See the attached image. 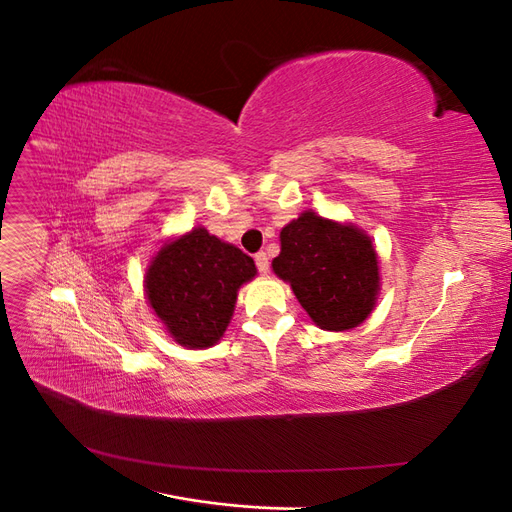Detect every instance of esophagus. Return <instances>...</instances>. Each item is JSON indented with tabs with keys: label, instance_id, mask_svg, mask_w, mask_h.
<instances>
[{
	"label": "esophagus",
	"instance_id": "esophagus-1",
	"mask_svg": "<svg viewBox=\"0 0 512 512\" xmlns=\"http://www.w3.org/2000/svg\"><path fill=\"white\" fill-rule=\"evenodd\" d=\"M254 260H256V267H258V271H260L262 275L269 273V258H267L265 252H258V254L254 256Z\"/></svg>",
	"mask_w": 512,
	"mask_h": 512
}]
</instances>
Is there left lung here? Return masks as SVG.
I'll return each instance as SVG.
<instances>
[{
  "label": "left lung",
  "instance_id": "obj_1",
  "mask_svg": "<svg viewBox=\"0 0 512 512\" xmlns=\"http://www.w3.org/2000/svg\"><path fill=\"white\" fill-rule=\"evenodd\" d=\"M280 241L282 252L273 258V271L290 284L320 329H354L371 314L380 275L365 232L307 211L282 228Z\"/></svg>",
  "mask_w": 512,
  "mask_h": 512
}]
</instances>
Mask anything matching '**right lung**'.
<instances>
[{"mask_svg":"<svg viewBox=\"0 0 512 512\" xmlns=\"http://www.w3.org/2000/svg\"><path fill=\"white\" fill-rule=\"evenodd\" d=\"M254 275V260L239 247L194 228L153 258L145 288L153 312L175 342L209 348L228 327L239 286Z\"/></svg>","mask_w":512,"mask_h":512,"instance_id":"right-lung-1","label":"right lung"}]
</instances>
